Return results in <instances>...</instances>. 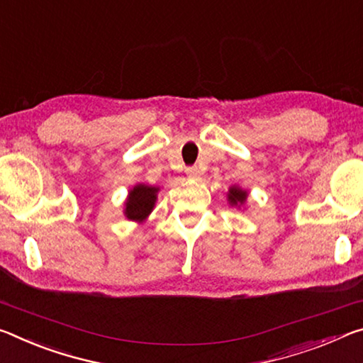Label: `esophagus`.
Here are the masks:
<instances>
[{
  "instance_id": "esophagus-1",
  "label": "esophagus",
  "mask_w": 363,
  "mask_h": 363,
  "mask_svg": "<svg viewBox=\"0 0 363 363\" xmlns=\"http://www.w3.org/2000/svg\"><path fill=\"white\" fill-rule=\"evenodd\" d=\"M186 175L191 178V180H198L201 177V170L198 167H188L186 169Z\"/></svg>"
}]
</instances>
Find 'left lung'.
<instances>
[{
  "label": "left lung",
  "mask_w": 363,
  "mask_h": 363,
  "mask_svg": "<svg viewBox=\"0 0 363 363\" xmlns=\"http://www.w3.org/2000/svg\"><path fill=\"white\" fill-rule=\"evenodd\" d=\"M247 196L249 193L246 189H242L241 186L233 185L228 188V193H227V201L231 207H238V209H241V207L246 206V201H247Z\"/></svg>",
  "instance_id": "left-lung-1"
}]
</instances>
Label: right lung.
<instances>
[{
	"mask_svg": "<svg viewBox=\"0 0 363 363\" xmlns=\"http://www.w3.org/2000/svg\"><path fill=\"white\" fill-rule=\"evenodd\" d=\"M157 193L159 186L136 183L128 191L125 203H123V216L136 223L146 222V218L151 216L154 206H156Z\"/></svg>",
	"mask_w": 363,
	"mask_h": 363,
	"instance_id": "add662e5",
	"label": "right lung"
}]
</instances>
